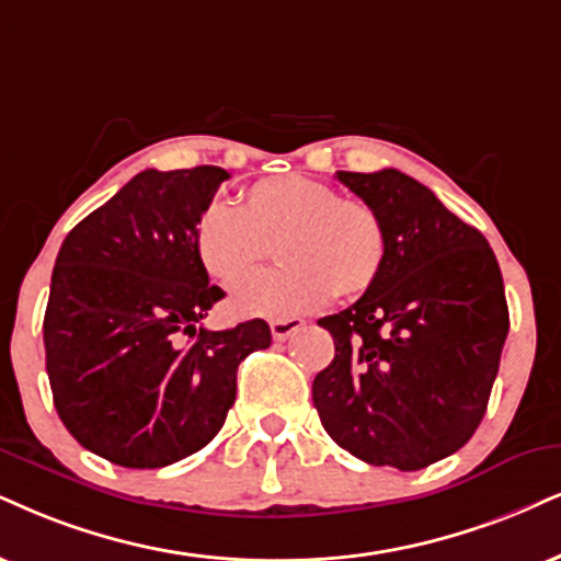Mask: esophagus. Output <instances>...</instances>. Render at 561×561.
<instances>
[{
  "mask_svg": "<svg viewBox=\"0 0 561 561\" xmlns=\"http://www.w3.org/2000/svg\"><path fill=\"white\" fill-rule=\"evenodd\" d=\"M304 328L301 320H296V317H288V320H273L270 322V333H273V341H288V337L299 333V330Z\"/></svg>",
  "mask_w": 561,
  "mask_h": 561,
  "instance_id": "1",
  "label": "esophagus"
}]
</instances>
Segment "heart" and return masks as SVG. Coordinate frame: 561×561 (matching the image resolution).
<instances>
[{
  "label": "heart",
  "instance_id": "heart-1",
  "mask_svg": "<svg viewBox=\"0 0 561 561\" xmlns=\"http://www.w3.org/2000/svg\"><path fill=\"white\" fill-rule=\"evenodd\" d=\"M195 244L199 262L224 286L252 278L275 247L280 267L241 286L231 309L241 317H296L335 294L351 299L369 291L387 257V228L364 199L288 174L247 186L241 207H207Z\"/></svg>",
  "mask_w": 561,
  "mask_h": 561
}]
</instances>
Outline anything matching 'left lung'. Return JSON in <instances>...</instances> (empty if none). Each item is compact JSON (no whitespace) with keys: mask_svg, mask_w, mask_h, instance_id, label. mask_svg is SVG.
<instances>
[{"mask_svg":"<svg viewBox=\"0 0 561 561\" xmlns=\"http://www.w3.org/2000/svg\"><path fill=\"white\" fill-rule=\"evenodd\" d=\"M387 228L375 286L322 317L335 358L314 377L324 432L369 466L421 471L458 453L486 413L510 330L500 265L479 228L396 169L337 171Z\"/></svg>","mask_w":561,"mask_h":561,"instance_id":"8db88e82","label":"left lung"}]
</instances>
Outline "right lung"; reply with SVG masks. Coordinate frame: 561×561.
<instances>
[{"mask_svg": "<svg viewBox=\"0 0 561 561\" xmlns=\"http://www.w3.org/2000/svg\"><path fill=\"white\" fill-rule=\"evenodd\" d=\"M228 171H140L67 233L44 317L46 371L67 432L124 468L203 449L237 400L265 320L197 328L216 301L195 233Z\"/></svg>", "mask_w": 561, "mask_h": 561, "instance_id": "1", "label": "right lung"}]
</instances>
